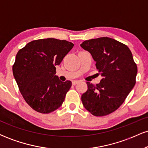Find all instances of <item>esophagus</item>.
Listing matches in <instances>:
<instances>
[{
  "label": "esophagus",
  "mask_w": 148,
  "mask_h": 148,
  "mask_svg": "<svg viewBox=\"0 0 148 148\" xmlns=\"http://www.w3.org/2000/svg\"><path fill=\"white\" fill-rule=\"evenodd\" d=\"M79 82V81H72V85H74V86H75V85L77 84V83Z\"/></svg>",
  "instance_id": "esophagus-1"
}]
</instances>
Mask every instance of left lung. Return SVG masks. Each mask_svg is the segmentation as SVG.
I'll list each match as a JSON object with an SVG mask.
<instances>
[{
    "label": "left lung",
    "mask_w": 148,
    "mask_h": 148,
    "mask_svg": "<svg viewBox=\"0 0 148 148\" xmlns=\"http://www.w3.org/2000/svg\"><path fill=\"white\" fill-rule=\"evenodd\" d=\"M81 47L91 54L102 76L99 84L87 82V91L81 95L83 105L95 116L110 114L135 86L138 69L132 52L127 46L106 37L86 40Z\"/></svg>",
    "instance_id": "obj_1"
}]
</instances>
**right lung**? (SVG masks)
<instances>
[{
    "label": "right lung",
    "mask_w": 148,
    "mask_h": 148,
    "mask_svg": "<svg viewBox=\"0 0 148 148\" xmlns=\"http://www.w3.org/2000/svg\"><path fill=\"white\" fill-rule=\"evenodd\" d=\"M74 47L54 38L34 40L18 51L12 67L13 75L22 96L33 109L49 113L60 107L72 82H62L56 66Z\"/></svg>",
    "instance_id": "obj_1"
}]
</instances>
